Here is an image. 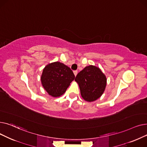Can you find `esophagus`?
I'll return each instance as SVG.
<instances>
[{"label":"esophagus","mask_w":147,"mask_h":147,"mask_svg":"<svg viewBox=\"0 0 147 147\" xmlns=\"http://www.w3.org/2000/svg\"><path fill=\"white\" fill-rule=\"evenodd\" d=\"M74 76H76V75L78 74V71H77V70L74 71Z\"/></svg>","instance_id":"obj_1"}]
</instances>
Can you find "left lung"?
Wrapping results in <instances>:
<instances>
[{"label": "left lung", "mask_w": 147, "mask_h": 147, "mask_svg": "<svg viewBox=\"0 0 147 147\" xmlns=\"http://www.w3.org/2000/svg\"><path fill=\"white\" fill-rule=\"evenodd\" d=\"M82 97L88 102L94 101L101 96L107 84V78L99 68L86 67L76 76Z\"/></svg>", "instance_id": "8db88e82"}]
</instances>
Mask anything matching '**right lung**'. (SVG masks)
I'll return each instance as SVG.
<instances>
[{"label":"right lung","instance_id":"add662e5","mask_svg":"<svg viewBox=\"0 0 147 147\" xmlns=\"http://www.w3.org/2000/svg\"><path fill=\"white\" fill-rule=\"evenodd\" d=\"M74 78L75 76L70 68L57 61L49 64L44 68L41 82L49 95L58 97L65 93Z\"/></svg>","mask_w":147,"mask_h":147}]
</instances>
